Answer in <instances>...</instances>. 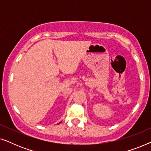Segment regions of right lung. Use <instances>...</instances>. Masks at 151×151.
I'll return each instance as SVG.
<instances>
[{"mask_svg":"<svg viewBox=\"0 0 151 151\" xmlns=\"http://www.w3.org/2000/svg\"><path fill=\"white\" fill-rule=\"evenodd\" d=\"M60 122H59V123H58V124H60Z\"/></svg>","mask_w":151,"mask_h":151,"instance_id":"1","label":"right lung"}]
</instances>
